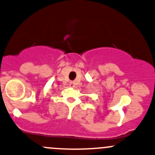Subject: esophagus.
<instances>
[{
  "label": "esophagus",
  "instance_id": "1",
  "mask_svg": "<svg viewBox=\"0 0 155 155\" xmlns=\"http://www.w3.org/2000/svg\"><path fill=\"white\" fill-rule=\"evenodd\" d=\"M69 85H70L71 87H75V83L73 82V81H71V82H70V84H69Z\"/></svg>",
  "mask_w": 155,
  "mask_h": 155
}]
</instances>
